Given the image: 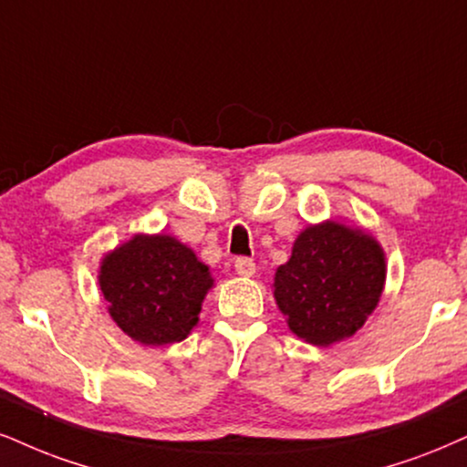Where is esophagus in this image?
Segmentation results:
<instances>
[{"instance_id": "esophagus-1", "label": "esophagus", "mask_w": 467, "mask_h": 467, "mask_svg": "<svg viewBox=\"0 0 467 467\" xmlns=\"http://www.w3.org/2000/svg\"><path fill=\"white\" fill-rule=\"evenodd\" d=\"M234 268L240 277H251V275H255V262H253L251 257H235Z\"/></svg>"}]
</instances>
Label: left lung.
Listing matches in <instances>:
<instances>
[{
	"mask_svg": "<svg viewBox=\"0 0 467 467\" xmlns=\"http://www.w3.org/2000/svg\"><path fill=\"white\" fill-rule=\"evenodd\" d=\"M385 257L359 229L337 223L307 227L275 273V298L287 327L305 342L329 347L350 337L381 298Z\"/></svg>",
	"mask_w": 467,
	"mask_h": 467,
	"instance_id": "8db88e82",
	"label": "left lung"
}]
</instances>
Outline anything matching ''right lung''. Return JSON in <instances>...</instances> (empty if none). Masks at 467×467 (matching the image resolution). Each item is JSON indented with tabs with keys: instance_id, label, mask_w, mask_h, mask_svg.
I'll return each mask as SVG.
<instances>
[{
	"instance_id": "1",
	"label": "right lung",
	"mask_w": 467,
	"mask_h": 467,
	"mask_svg": "<svg viewBox=\"0 0 467 467\" xmlns=\"http://www.w3.org/2000/svg\"><path fill=\"white\" fill-rule=\"evenodd\" d=\"M99 285L131 339L162 347L186 339L212 287L210 270L171 235H136L101 264Z\"/></svg>"
}]
</instances>
